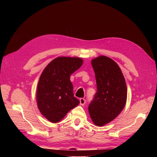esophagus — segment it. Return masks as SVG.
I'll list each match as a JSON object with an SVG mask.
<instances>
[{"instance_id": "esophagus-1", "label": "esophagus", "mask_w": 157, "mask_h": 157, "mask_svg": "<svg viewBox=\"0 0 157 157\" xmlns=\"http://www.w3.org/2000/svg\"><path fill=\"white\" fill-rule=\"evenodd\" d=\"M79 103H80L81 105H84L85 103H86V100L84 98H80L79 99Z\"/></svg>"}]
</instances>
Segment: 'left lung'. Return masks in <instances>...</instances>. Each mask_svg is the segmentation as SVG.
<instances>
[{"mask_svg": "<svg viewBox=\"0 0 157 157\" xmlns=\"http://www.w3.org/2000/svg\"><path fill=\"white\" fill-rule=\"evenodd\" d=\"M97 92L89 105V112L95 125L103 126L115 119L124 107L127 89L123 73L111 58L100 56L91 61Z\"/></svg>", "mask_w": 157, "mask_h": 157, "instance_id": "1", "label": "left lung"}]
</instances>
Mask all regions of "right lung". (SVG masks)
I'll use <instances>...</instances> for the list:
<instances>
[{"label": "right lung", "mask_w": 157, "mask_h": 157, "mask_svg": "<svg viewBox=\"0 0 157 157\" xmlns=\"http://www.w3.org/2000/svg\"><path fill=\"white\" fill-rule=\"evenodd\" d=\"M82 63L81 58L59 57L50 62L42 72L37 85V106L42 115L51 123L59 122L79 104L74 97L70 76Z\"/></svg>", "instance_id": "add662e5"}]
</instances>
